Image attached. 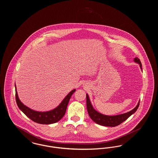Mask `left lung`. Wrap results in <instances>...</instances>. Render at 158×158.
Returning <instances> with one entry per match:
<instances>
[{
	"label": "left lung",
	"mask_w": 158,
	"mask_h": 158,
	"mask_svg": "<svg viewBox=\"0 0 158 158\" xmlns=\"http://www.w3.org/2000/svg\"><path fill=\"white\" fill-rule=\"evenodd\" d=\"M134 60L135 62L140 64V68L142 70V63L140 59L138 57H135ZM139 104H140V101L139 102L137 105L133 110L127 113H124L118 115H114V116L105 115L101 113H98L94 109V108L92 107V105L90 103L88 95L86 94V106H87L88 113L90 118L95 123L104 126L115 127L120 125L123 122L126 120L130 116H131L133 114L135 113L139 106Z\"/></svg>",
	"instance_id": "left-lung-1"
}]
</instances>
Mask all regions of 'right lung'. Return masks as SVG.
<instances>
[{"instance_id":"add662e5","label":"right lung","mask_w":158,"mask_h":158,"mask_svg":"<svg viewBox=\"0 0 158 158\" xmlns=\"http://www.w3.org/2000/svg\"><path fill=\"white\" fill-rule=\"evenodd\" d=\"M75 89L72 90L66 97L61 103L56 108L47 112L35 111L27 106L23 105L19 99L15 86V99L19 108L31 120L37 123L42 124H50L55 123L60 120L64 115L69 100Z\"/></svg>"}]
</instances>
